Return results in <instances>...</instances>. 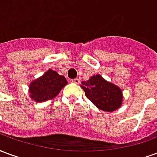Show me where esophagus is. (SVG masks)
<instances>
[{
	"label": "esophagus",
	"instance_id": "esophagus-1",
	"mask_svg": "<svg viewBox=\"0 0 157 157\" xmlns=\"http://www.w3.org/2000/svg\"><path fill=\"white\" fill-rule=\"evenodd\" d=\"M71 82H73V83H75V84H79V83H80V80H79L78 78H75L71 80Z\"/></svg>",
	"mask_w": 157,
	"mask_h": 157
}]
</instances>
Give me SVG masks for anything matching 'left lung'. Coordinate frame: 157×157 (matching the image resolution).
<instances>
[{
    "label": "left lung",
    "instance_id": "8db88e82",
    "mask_svg": "<svg viewBox=\"0 0 157 157\" xmlns=\"http://www.w3.org/2000/svg\"><path fill=\"white\" fill-rule=\"evenodd\" d=\"M82 88L86 97L98 108L105 112H113L120 108L123 93L118 86L107 82L100 75L91 76L88 81L82 82Z\"/></svg>",
    "mask_w": 157,
    "mask_h": 157
}]
</instances>
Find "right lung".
Here are the masks:
<instances>
[{"label": "right lung", "mask_w": 157, "mask_h": 157, "mask_svg": "<svg viewBox=\"0 0 157 157\" xmlns=\"http://www.w3.org/2000/svg\"><path fill=\"white\" fill-rule=\"evenodd\" d=\"M66 84L67 80L65 76L50 69L30 83L29 96L35 102H45L55 98Z\"/></svg>", "instance_id": "add662e5"}]
</instances>
